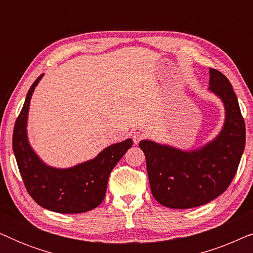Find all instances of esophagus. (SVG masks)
<instances>
[{"instance_id":"obj_1","label":"esophagus","mask_w":253,"mask_h":253,"mask_svg":"<svg viewBox=\"0 0 253 253\" xmlns=\"http://www.w3.org/2000/svg\"><path fill=\"white\" fill-rule=\"evenodd\" d=\"M143 138H144V133L140 132V131H134L132 133V139H133L134 145L139 144V141L143 139Z\"/></svg>"}]
</instances>
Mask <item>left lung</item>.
<instances>
[{
	"mask_svg": "<svg viewBox=\"0 0 253 253\" xmlns=\"http://www.w3.org/2000/svg\"><path fill=\"white\" fill-rule=\"evenodd\" d=\"M209 89L224 106L220 133L197 150L141 140L152 195L169 209H192L226 191L236 175L245 147V123L237 96L223 74L210 69Z\"/></svg>",
	"mask_w": 253,
	"mask_h": 253,
	"instance_id": "1",
	"label": "left lung"
}]
</instances>
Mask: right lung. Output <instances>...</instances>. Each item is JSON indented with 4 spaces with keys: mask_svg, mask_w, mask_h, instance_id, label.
I'll use <instances>...</instances> for the list:
<instances>
[{
    "mask_svg": "<svg viewBox=\"0 0 253 253\" xmlns=\"http://www.w3.org/2000/svg\"><path fill=\"white\" fill-rule=\"evenodd\" d=\"M42 77L43 74L27 92L13 129L12 148L19 172L27 192L43 209L62 214L87 212L102 203L110 171L132 146V139L110 145L92 160L70 168L44 164L31 147L26 129L31 98Z\"/></svg>",
    "mask_w": 253,
    "mask_h": 253,
    "instance_id": "right-lung-1",
    "label": "right lung"
}]
</instances>
